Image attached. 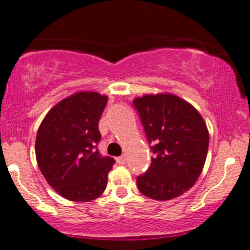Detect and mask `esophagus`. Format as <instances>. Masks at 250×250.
I'll list each match as a JSON object with an SVG mask.
<instances>
[{
	"label": "esophagus",
	"mask_w": 250,
	"mask_h": 250,
	"mask_svg": "<svg viewBox=\"0 0 250 250\" xmlns=\"http://www.w3.org/2000/svg\"><path fill=\"white\" fill-rule=\"evenodd\" d=\"M116 161H117V164H120V165H125V161H127V159H125V155H122V156H119V158L116 159Z\"/></svg>",
	"instance_id": "1"
}]
</instances>
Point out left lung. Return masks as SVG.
<instances>
[{
  "label": "left lung",
  "mask_w": 250,
  "mask_h": 250,
  "mask_svg": "<svg viewBox=\"0 0 250 250\" xmlns=\"http://www.w3.org/2000/svg\"><path fill=\"white\" fill-rule=\"evenodd\" d=\"M152 150V163L136 177L140 192L168 201L193 186L209 148V133L198 111L173 95H147L133 101Z\"/></svg>",
  "instance_id": "obj_1"
}]
</instances>
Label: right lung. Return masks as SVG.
<instances>
[{
	"label": "right lung",
	"instance_id": "obj_1",
	"mask_svg": "<svg viewBox=\"0 0 250 250\" xmlns=\"http://www.w3.org/2000/svg\"><path fill=\"white\" fill-rule=\"evenodd\" d=\"M108 97L78 92L51 109L41 122L35 155L45 179L60 196L73 202L100 197L115 160L98 150V122Z\"/></svg>",
	"mask_w": 250,
	"mask_h": 250
}]
</instances>
